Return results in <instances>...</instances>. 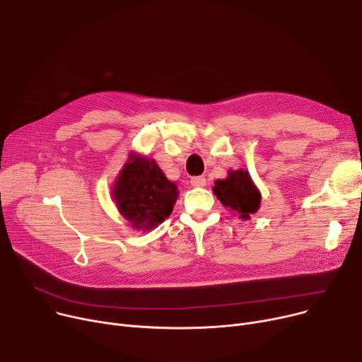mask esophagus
<instances>
[{
    "label": "esophagus",
    "mask_w": 362,
    "mask_h": 362,
    "mask_svg": "<svg viewBox=\"0 0 362 362\" xmlns=\"http://www.w3.org/2000/svg\"><path fill=\"white\" fill-rule=\"evenodd\" d=\"M205 183H206V180L204 176H197V177L191 179V185L195 187H202V186H205Z\"/></svg>",
    "instance_id": "1"
}]
</instances>
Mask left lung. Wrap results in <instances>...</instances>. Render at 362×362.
<instances>
[{"label": "left lung", "instance_id": "obj_1", "mask_svg": "<svg viewBox=\"0 0 362 362\" xmlns=\"http://www.w3.org/2000/svg\"><path fill=\"white\" fill-rule=\"evenodd\" d=\"M218 201L230 208L242 220L255 214L261 204V194L246 170H230L229 176L216 180L213 187Z\"/></svg>", "mask_w": 362, "mask_h": 362}]
</instances>
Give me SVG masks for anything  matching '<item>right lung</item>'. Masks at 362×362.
<instances>
[{
  "mask_svg": "<svg viewBox=\"0 0 362 362\" xmlns=\"http://www.w3.org/2000/svg\"><path fill=\"white\" fill-rule=\"evenodd\" d=\"M179 191L152 158L133 154L112 186L120 214L138 230H151L173 211Z\"/></svg>",
  "mask_w": 362,
  "mask_h": 362,
  "instance_id": "right-lung-1",
  "label": "right lung"
}]
</instances>
